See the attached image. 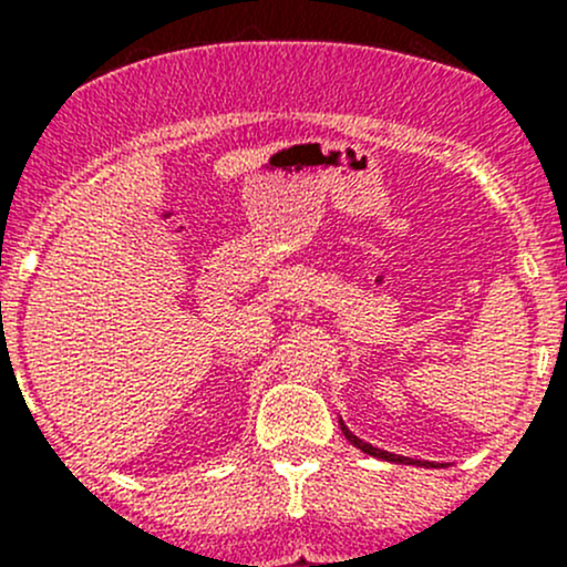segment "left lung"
I'll list each match as a JSON object with an SVG mask.
<instances>
[{
  "instance_id": "1",
  "label": "left lung",
  "mask_w": 567,
  "mask_h": 567,
  "mask_svg": "<svg viewBox=\"0 0 567 567\" xmlns=\"http://www.w3.org/2000/svg\"><path fill=\"white\" fill-rule=\"evenodd\" d=\"M340 425H342V422H340ZM342 433H346V439H348V442L353 444V447H359V450H362V453L373 455V458L392 461V463H409V466H436V463H433V461H414V458H403V455H392V453H386V450L373 447V444H368V442H362V439L353 436V433L348 431L346 425H342Z\"/></svg>"
}]
</instances>
